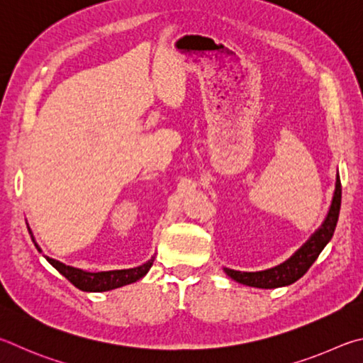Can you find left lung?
Wrapping results in <instances>:
<instances>
[{
  "label": "left lung",
  "mask_w": 363,
  "mask_h": 363,
  "mask_svg": "<svg viewBox=\"0 0 363 363\" xmlns=\"http://www.w3.org/2000/svg\"><path fill=\"white\" fill-rule=\"evenodd\" d=\"M340 207H341V180L340 175H336L335 183V193L332 198V204H330L328 213L322 225L311 234V238L304 242L300 249H298L294 255L284 263L274 266V268L264 269V271H236L230 268H223L226 276H230L233 281H236L242 285H249V287L255 289H277L285 287L296 282L306 274L308 269L313 266V263L320 255V252L325 249V245L333 238L336 223H338L340 217Z\"/></svg>",
  "instance_id": "obj_1"
}]
</instances>
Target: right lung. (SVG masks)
<instances>
[{"label":"right lung","mask_w":363,"mask_h":363,"mask_svg":"<svg viewBox=\"0 0 363 363\" xmlns=\"http://www.w3.org/2000/svg\"><path fill=\"white\" fill-rule=\"evenodd\" d=\"M28 233L31 236V240H33L35 247L38 252H43L40 249V245L36 244L33 233H31L30 226H28ZM44 258L54 266V268L60 272L63 277H67L69 282H72L76 289H79L82 291H108L113 289H119L124 287V285L133 284L146 276V272L150 271L152 266V262H155V257H151L148 262L137 266V268H129V269H113V271H99V272H89L79 268H73V266H68L62 262H57V259L46 257Z\"/></svg>","instance_id":"1"}]
</instances>
